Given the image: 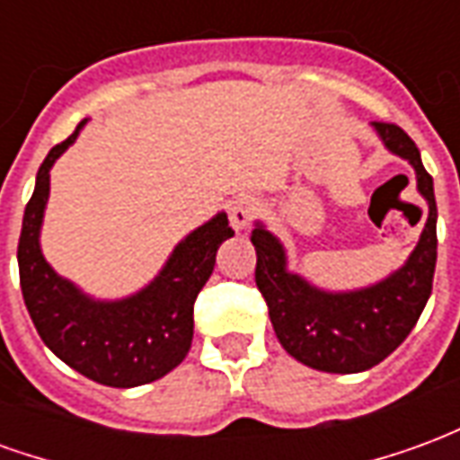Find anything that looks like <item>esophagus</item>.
Listing matches in <instances>:
<instances>
[{
    "mask_svg": "<svg viewBox=\"0 0 460 460\" xmlns=\"http://www.w3.org/2000/svg\"><path fill=\"white\" fill-rule=\"evenodd\" d=\"M259 211V201L249 197V194H241V197H234L229 204V219L234 229H246L251 224V219L256 217Z\"/></svg>",
    "mask_w": 460,
    "mask_h": 460,
    "instance_id": "esophagus-1",
    "label": "esophagus"
}]
</instances>
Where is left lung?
Masks as SVG:
<instances>
[{"mask_svg":"<svg viewBox=\"0 0 460 460\" xmlns=\"http://www.w3.org/2000/svg\"><path fill=\"white\" fill-rule=\"evenodd\" d=\"M389 150L411 162L416 187L429 201V219L402 269L376 286L352 293H325L286 270L279 239L263 226L251 231L256 246V286L269 305L280 345L303 365L355 375L379 365L402 345L431 296L436 269L434 180L421 164L414 140L394 122H372Z\"/></svg>","mask_w":460,"mask_h":460,"instance_id":"1","label":"left lung"}]
</instances>
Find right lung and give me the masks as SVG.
I'll use <instances>...</instances> for the list:
<instances>
[{"mask_svg": "<svg viewBox=\"0 0 460 460\" xmlns=\"http://www.w3.org/2000/svg\"><path fill=\"white\" fill-rule=\"evenodd\" d=\"M84 122L51 147L39 167L16 249L19 283L36 332L56 357L98 385L128 389L160 379L187 357L194 335V300L209 280L217 251L234 236V229L226 214H217L172 251L167 266L147 288L115 303L91 300L56 276L39 249L49 170L78 137Z\"/></svg>", "mask_w": 460, "mask_h": 460, "instance_id": "1", "label": "right lung"}]
</instances>
